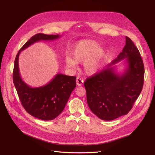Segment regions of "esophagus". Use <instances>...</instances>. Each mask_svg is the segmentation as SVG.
<instances>
[{
	"instance_id": "obj_1",
	"label": "esophagus",
	"mask_w": 155,
	"mask_h": 155,
	"mask_svg": "<svg viewBox=\"0 0 155 155\" xmlns=\"http://www.w3.org/2000/svg\"><path fill=\"white\" fill-rule=\"evenodd\" d=\"M76 82H77V86H81V85L83 84L84 81L82 79V78L78 77V78H77V80H76Z\"/></svg>"
}]
</instances>
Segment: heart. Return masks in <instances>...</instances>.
Returning <instances> with one entry per match:
<instances>
[{"label":"heart","instance_id":"obj_1","mask_svg":"<svg viewBox=\"0 0 155 155\" xmlns=\"http://www.w3.org/2000/svg\"><path fill=\"white\" fill-rule=\"evenodd\" d=\"M71 57H65L64 62L69 68H74L77 63L83 62L84 71L94 74L100 70L107 58V52L100 45L91 39H84L72 46L69 51Z\"/></svg>","mask_w":155,"mask_h":155}]
</instances>
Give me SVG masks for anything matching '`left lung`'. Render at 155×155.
I'll use <instances>...</instances> for the list:
<instances>
[{
	"mask_svg": "<svg viewBox=\"0 0 155 155\" xmlns=\"http://www.w3.org/2000/svg\"><path fill=\"white\" fill-rule=\"evenodd\" d=\"M124 60L127 67L123 74L115 70V64ZM144 68L140 52L131 39L117 58L84 83L90 109L104 120H112L128 114L140 95Z\"/></svg>",
	"mask_w": 155,
	"mask_h": 155,
	"instance_id": "8db88e82",
	"label": "left lung"
}]
</instances>
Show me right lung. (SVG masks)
<instances>
[{"mask_svg":"<svg viewBox=\"0 0 155 155\" xmlns=\"http://www.w3.org/2000/svg\"><path fill=\"white\" fill-rule=\"evenodd\" d=\"M60 37L59 35H35L20 49L15 61L13 82L22 107L32 116L43 120H53L64 110L77 85L76 77L58 73L44 86L31 87L22 81L20 74L18 57L21 51L35 42L54 41Z\"/></svg>","mask_w":155,"mask_h":155,"instance_id":"1","label":"right lung"}]
</instances>
